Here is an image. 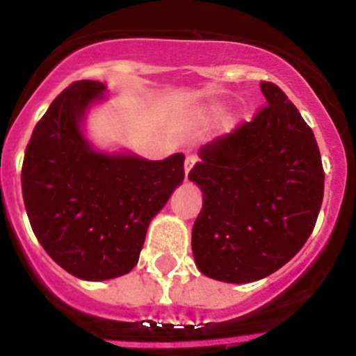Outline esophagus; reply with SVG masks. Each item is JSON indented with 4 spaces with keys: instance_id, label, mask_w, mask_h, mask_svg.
Here are the masks:
<instances>
[{
    "instance_id": "34e87169",
    "label": "esophagus",
    "mask_w": 356,
    "mask_h": 356,
    "mask_svg": "<svg viewBox=\"0 0 356 356\" xmlns=\"http://www.w3.org/2000/svg\"><path fill=\"white\" fill-rule=\"evenodd\" d=\"M196 162H197L196 155H187V159H185V176H188V172L193 171V168L196 165Z\"/></svg>"
}]
</instances>
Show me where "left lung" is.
<instances>
[{
	"label": "left lung",
	"instance_id": "obj_1",
	"mask_svg": "<svg viewBox=\"0 0 356 356\" xmlns=\"http://www.w3.org/2000/svg\"><path fill=\"white\" fill-rule=\"evenodd\" d=\"M267 106L205 144L188 180L203 193L193 226L196 267L226 284L278 271L303 248L319 216L325 172L314 131L278 85Z\"/></svg>",
	"mask_w": 356,
	"mask_h": 356
}]
</instances>
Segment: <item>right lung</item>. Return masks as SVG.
<instances>
[{
    "label": "right lung",
    "instance_id": "right-lung-1",
    "mask_svg": "<svg viewBox=\"0 0 356 356\" xmlns=\"http://www.w3.org/2000/svg\"><path fill=\"white\" fill-rule=\"evenodd\" d=\"M105 99L102 81L69 85L37 122L21 175L37 241L62 269L87 282L137 266L151 219L185 176L184 153L147 160L94 146L87 115Z\"/></svg>",
    "mask_w": 356,
    "mask_h": 356
}]
</instances>
